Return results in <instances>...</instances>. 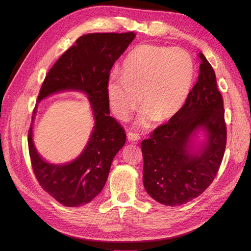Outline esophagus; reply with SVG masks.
<instances>
[{
  "label": "esophagus",
  "instance_id": "34e87169",
  "mask_svg": "<svg viewBox=\"0 0 251 251\" xmlns=\"http://www.w3.org/2000/svg\"><path fill=\"white\" fill-rule=\"evenodd\" d=\"M127 139L130 141H138L140 139V136L137 133L134 132H128L127 133Z\"/></svg>",
  "mask_w": 251,
  "mask_h": 251
}]
</instances>
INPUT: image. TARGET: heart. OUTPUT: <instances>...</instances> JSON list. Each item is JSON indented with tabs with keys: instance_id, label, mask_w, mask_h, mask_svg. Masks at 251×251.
<instances>
[{
	"instance_id": "b5f03b06",
	"label": "heart",
	"mask_w": 251,
	"mask_h": 251,
	"mask_svg": "<svg viewBox=\"0 0 251 251\" xmlns=\"http://www.w3.org/2000/svg\"><path fill=\"white\" fill-rule=\"evenodd\" d=\"M192 55L181 48L157 45H139L128 52L123 63V73L114 71L108 80V98L113 113L127 119L144 104L138 124L166 120L182 109L195 80ZM141 96H139V94Z\"/></svg>"
}]
</instances>
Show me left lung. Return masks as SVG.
Returning <instances> with one entry per match:
<instances>
[{
  "mask_svg": "<svg viewBox=\"0 0 251 251\" xmlns=\"http://www.w3.org/2000/svg\"><path fill=\"white\" fill-rule=\"evenodd\" d=\"M199 56L198 80L183 107L141 142L144 188L169 206L192 201L211 184L226 148L223 98L211 65ZM199 128L207 132V141L193 151L191 138Z\"/></svg>",
  "mask_w": 251,
  "mask_h": 251,
  "instance_id": "obj_1",
  "label": "left lung"
}]
</instances>
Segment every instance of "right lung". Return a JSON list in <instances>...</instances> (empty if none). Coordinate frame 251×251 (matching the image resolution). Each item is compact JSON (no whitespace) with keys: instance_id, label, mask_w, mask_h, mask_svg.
<instances>
[{"instance_id":"add662e5","label":"right lung","mask_w":251,"mask_h":251,"mask_svg":"<svg viewBox=\"0 0 251 251\" xmlns=\"http://www.w3.org/2000/svg\"><path fill=\"white\" fill-rule=\"evenodd\" d=\"M134 37V32L82 35L56 60L44 79L37 101L60 91H81L88 95L95 119L86 149L67 164L43 160L32 141V126L29 128L28 148L35 178L45 192L65 206H81L101 192L113 158L125 146V128L110 116L107 88L113 65Z\"/></svg>"}]
</instances>
